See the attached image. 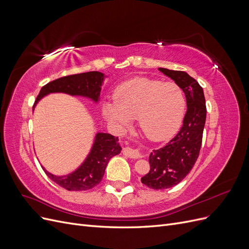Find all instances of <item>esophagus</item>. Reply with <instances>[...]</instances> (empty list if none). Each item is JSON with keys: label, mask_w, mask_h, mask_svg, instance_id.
Returning a JSON list of instances; mask_svg holds the SVG:
<instances>
[{"label": "esophagus", "mask_w": 249, "mask_h": 249, "mask_svg": "<svg viewBox=\"0 0 249 249\" xmlns=\"http://www.w3.org/2000/svg\"><path fill=\"white\" fill-rule=\"evenodd\" d=\"M124 154L126 157L134 158V159H139V158H142V154L140 153V150L137 148H134L131 146H125L124 147Z\"/></svg>", "instance_id": "34e87169"}]
</instances>
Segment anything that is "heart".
Listing matches in <instances>:
<instances>
[{
    "label": "heart",
    "instance_id": "obj_1",
    "mask_svg": "<svg viewBox=\"0 0 249 249\" xmlns=\"http://www.w3.org/2000/svg\"><path fill=\"white\" fill-rule=\"evenodd\" d=\"M115 101L103 105V114L118 127L129 125L137 118L141 132L153 141H163L175 135L182 124L186 101L175 83L146 78L133 79L119 85Z\"/></svg>",
    "mask_w": 249,
    "mask_h": 249
}]
</instances>
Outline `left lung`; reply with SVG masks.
Here are the masks:
<instances>
[{
  "instance_id": "obj_1",
  "label": "left lung",
  "mask_w": 249,
  "mask_h": 249,
  "mask_svg": "<svg viewBox=\"0 0 249 249\" xmlns=\"http://www.w3.org/2000/svg\"><path fill=\"white\" fill-rule=\"evenodd\" d=\"M159 71L183 90L187 112L177 136L164 147L155 149L149 155L150 170L141 178V183L155 190L168 189L178 185L190 172L199 155L207 117L205 94L196 80L185 71L162 67Z\"/></svg>"
}]
</instances>
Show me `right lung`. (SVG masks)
<instances>
[{
    "instance_id": "obj_1",
    "label": "right lung",
    "mask_w": 249,
    "mask_h": 249,
    "mask_svg": "<svg viewBox=\"0 0 249 249\" xmlns=\"http://www.w3.org/2000/svg\"><path fill=\"white\" fill-rule=\"evenodd\" d=\"M106 77L100 71H89L52 81L41 88L35 101L33 110L42 97L51 93H66L72 96H83L97 104L100 102L102 86ZM120 152H122V146L118 142V137L112 136L108 133L97 132L86 159L74 171L65 176H55L43 166L41 167L53 182L64 189L70 191H85L100 184L110 159L120 154Z\"/></svg>"
}]
</instances>
